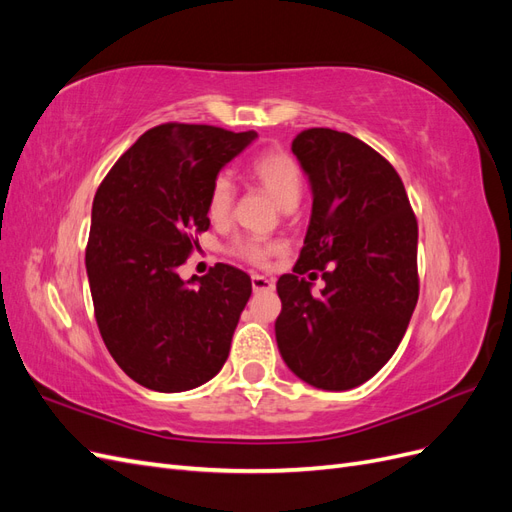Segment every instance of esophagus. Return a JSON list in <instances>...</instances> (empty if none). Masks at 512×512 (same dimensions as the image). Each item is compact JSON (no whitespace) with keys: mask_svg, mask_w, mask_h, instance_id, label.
<instances>
[{"mask_svg":"<svg viewBox=\"0 0 512 512\" xmlns=\"http://www.w3.org/2000/svg\"><path fill=\"white\" fill-rule=\"evenodd\" d=\"M252 288L254 292H265V290H273L275 284L265 275H252Z\"/></svg>","mask_w":512,"mask_h":512,"instance_id":"1","label":"esophagus"}]
</instances>
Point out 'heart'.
Masks as SVG:
<instances>
[{
  "mask_svg": "<svg viewBox=\"0 0 512 512\" xmlns=\"http://www.w3.org/2000/svg\"><path fill=\"white\" fill-rule=\"evenodd\" d=\"M247 175L267 194H271V198L284 211H292L297 207L303 188V175L299 164L284 149H269L260 153L258 158L252 160L250 168H247ZM232 205H235V185H232L228 177H218L211 183L207 196L209 218L213 222H226L232 213ZM277 250H280L277 243L254 237L237 239L235 245H232V252L252 262V265H265Z\"/></svg>",
  "mask_w": 512,
  "mask_h": 512,
  "instance_id": "heart-1",
  "label": "heart"
}]
</instances>
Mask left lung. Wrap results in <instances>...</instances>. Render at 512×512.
Instances as JSON below:
<instances>
[{
	"label": "left lung",
	"instance_id": "obj_1",
	"mask_svg": "<svg viewBox=\"0 0 512 512\" xmlns=\"http://www.w3.org/2000/svg\"><path fill=\"white\" fill-rule=\"evenodd\" d=\"M312 185V218L292 273L277 280L275 339L294 376L324 391L367 382L395 354L418 301V224L397 170L329 128L292 141ZM323 271L311 294L302 275Z\"/></svg>",
	"mask_w": 512,
	"mask_h": 512
}]
</instances>
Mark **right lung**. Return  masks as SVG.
<instances>
[{
	"instance_id": "1",
	"label": "right lung",
	"mask_w": 512,
	"mask_h": 512,
	"mask_svg": "<svg viewBox=\"0 0 512 512\" xmlns=\"http://www.w3.org/2000/svg\"><path fill=\"white\" fill-rule=\"evenodd\" d=\"M256 136L164 123L123 153L96 192L85 250L96 322L115 363L145 389H196L228 359L250 275L218 262L183 282L177 269L209 228L211 183Z\"/></svg>"
}]
</instances>
